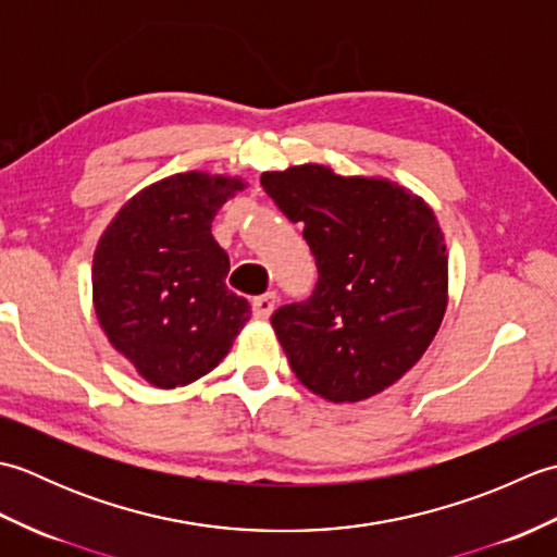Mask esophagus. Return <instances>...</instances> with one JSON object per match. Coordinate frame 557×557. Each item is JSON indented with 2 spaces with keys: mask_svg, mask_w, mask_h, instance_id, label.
Segmentation results:
<instances>
[{
  "mask_svg": "<svg viewBox=\"0 0 557 557\" xmlns=\"http://www.w3.org/2000/svg\"><path fill=\"white\" fill-rule=\"evenodd\" d=\"M275 304H277L275 292H268V294H263V297H256L253 299V315L258 318V321H268L270 313L275 311Z\"/></svg>",
  "mask_w": 557,
  "mask_h": 557,
  "instance_id": "34e87169",
  "label": "esophagus"
}]
</instances>
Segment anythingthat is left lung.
<instances>
[{
	"instance_id": "left-lung-1",
	"label": "left lung",
	"mask_w": 557,
	"mask_h": 557,
	"mask_svg": "<svg viewBox=\"0 0 557 557\" xmlns=\"http://www.w3.org/2000/svg\"><path fill=\"white\" fill-rule=\"evenodd\" d=\"M315 258L301 304L272 313L299 381L327 401L397 383L429 349L447 309V251L433 210L409 188L299 164L260 176Z\"/></svg>"
}]
</instances>
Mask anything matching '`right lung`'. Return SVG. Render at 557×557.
Masks as SVG:
<instances>
[{"mask_svg": "<svg viewBox=\"0 0 557 557\" xmlns=\"http://www.w3.org/2000/svg\"><path fill=\"white\" fill-rule=\"evenodd\" d=\"M242 180L184 172L116 212L92 256V304L112 347L156 387H182L227 357L251 306L224 285L212 220Z\"/></svg>", "mask_w": 557, "mask_h": 557, "instance_id": "right-lung-1", "label": "right lung"}]
</instances>
